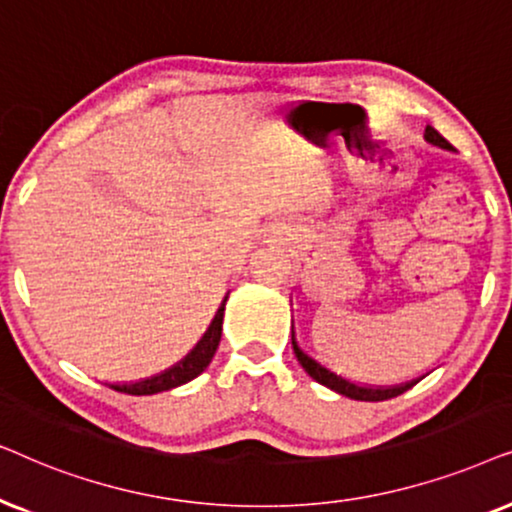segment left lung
I'll list each match as a JSON object with an SVG mask.
<instances>
[{
  "mask_svg": "<svg viewBox=\"0 0 512 512\" xmlns=\"http://www.w3.org/2000/svg\"><path fill=\"white\" fill-rule=\"evenodd\" d=\"M426 140L431 142V145H438L442 149H452V145L442 138V135L435 131V128L428 126L426 128ZM292 349H295V356L299 360V365L304 367L306 372H309V377H313L318 381V384H323L327 388H332V391L346 395V398H353V400H367V403H379V400H388V398H395V395L410 391V388L417 384V381H410V384H403V386H391V388H372V386H358V384H351V381H346L342 377H337L335 372H330L327 367H323L318 363V360H313L311 356H306V353L299 349L295 344V339H292Z\"/></svg>",
  "mask_w": 512,
  "mask_h": 512,
  "instance_id": "obj_1",
  "label": "left lung"
}]
</instances>
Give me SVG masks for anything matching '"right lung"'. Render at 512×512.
<instances>
[{
  "instance_id": "add662e5",
  "label": "right lung",
  "mask_w": 512,
  "mask_h": 512,
  "mask_svg": "<svg viewBox=\"0 0 512 512\" xmlns=\"http://www.w3.org/2000/svg\"><path fill=\"white\" fill-rule=\"evenodd\" d=\"M222 316H224V306L220 311H217V316L213 320V325H210V330L206 332V335H203L201 342L196 344V349L189 353V356L182 360V363L170 367V370L159 374V377H152V379H145V381H135V384H121V386L114 384L112 386L114 391L128 393V395H152V393L168 391V388L182 386V384H187V381H192L194 377H199V374L210 365V360H213L217 346H220Z\"/></svg>"
}]
</instances>
